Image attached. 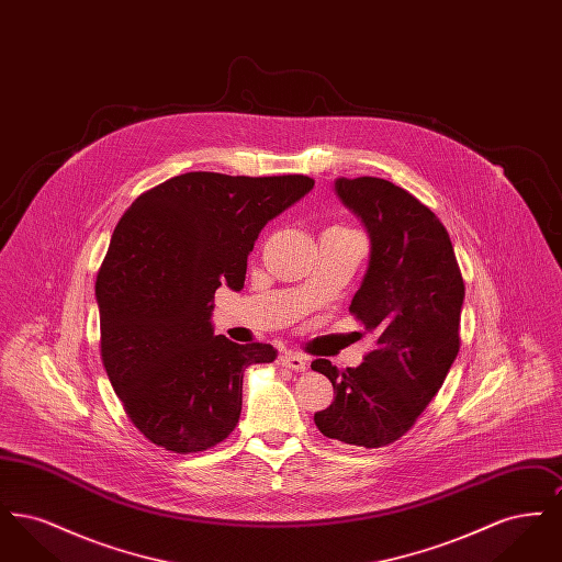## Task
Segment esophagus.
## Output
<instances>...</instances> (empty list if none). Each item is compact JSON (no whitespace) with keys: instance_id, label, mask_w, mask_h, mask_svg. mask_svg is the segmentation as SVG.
Returning a JSON list of instances; mask_svg holds the SVG:
<instances>
[{"instance_id":"obj_1","label":"esophagus","mask_w":562,"mask_h":562,"mask_svg":"<svg viewBox=\"0 0 562 562\" xmlns=\"http://www.w3.org/2000/svg\"><path fill=\"white\" fill-rule=\"evenodd\" d=\"M280 364L286 367V369H291V371H296V373H303V371L307 369V358L301 356V353L289 351V353L280 356Z\"/></svg>"}]
</instances>
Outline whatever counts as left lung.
<instances>
[{"instance_id":"obj_1","label":"left lung","mask_w":562,"mask_h":562,"mask_svg":"<svg viewBox=\"0 0 562 562\" xmlns=\"http://www.w3.org/2000/svg\"><path fill=\"white\" fill-rule=\"evenodd\" d=\"M337 195L371 238V259L349 314L374 333V349L356 369L328 360L335 401L314 415L326 438L379 449L415 426L442 387L459 351L465 286L440 218L385 179H337Z\"/></svg>"}]
</instances>
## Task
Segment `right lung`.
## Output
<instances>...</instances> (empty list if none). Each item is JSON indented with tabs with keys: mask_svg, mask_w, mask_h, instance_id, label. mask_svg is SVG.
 I'll return each mask as SVG.
<instances>
[{
	"mask_svg": "<svg viewBox=\"0 0 562 562\" xmlns=\"http://www.w3.org/2000/svg\"><path fill=\"white\" fill-rule=\"evenodd\" d=\"M312 188L305 175L186 172L140 193L117 221L94 286L101 358L149 442L200 453L238 426L244 369L273 362L276 349L214 335V291H240L266 223Z\"/></svg>",
	"mask_w": 562,
	"mask_h": 562,
	"instance_id": "add662e5",
	"label": "right lung"
}]
</instances>
